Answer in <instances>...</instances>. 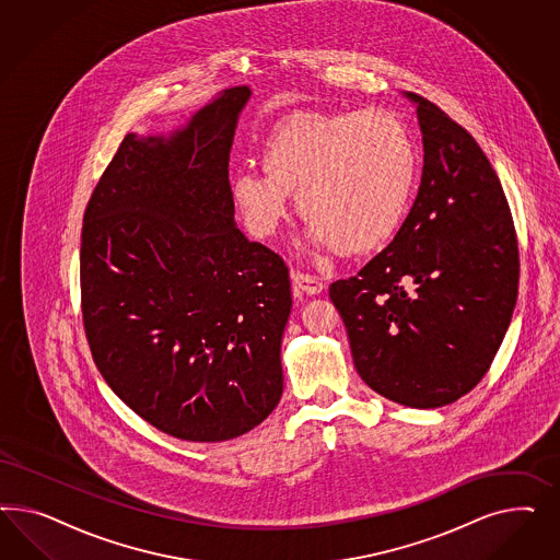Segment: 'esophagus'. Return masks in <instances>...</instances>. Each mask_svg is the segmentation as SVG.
Wrapping results in <instances>:
<instances>
[{
  "instance_id": "34e87169",
  "label": "esophagus",
  "mask_w": 560,
  "mask_h": 560,
  "mask_svg": "<svg viewBox=\"0 0 560 560\" xmlns=\"http://www.w3.org/2000/svg\"><path fill=\"white\" fill-rule=\"evenodd\" d=\"M291 281H293V288L307 295H316L324 289L323 279L320 277H314L310 272L293 271L291 272Z\"/></svg>"
}]
</instances>
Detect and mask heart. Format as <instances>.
Here are the masks:
<instances>
[{"instance_id": "b5f03b06", "label": "heart", "mask_w": 560, "mask_h": 560, "mask_svg": "<svg viewBox=\"0 0 560 560\" xmlns=\"http://www.w3.org/2000/svg\"><path fill=\"white\" fill-rule=\"evenodd\" d=\"M262 168L237 170L232 199L246 228L269 237L298 190L305 237L316 250L368 253L407 220L419 148L400 115L384 108L300 113L279 122L260 150Z\"/></svg>"}]
</instances>
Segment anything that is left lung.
I'll list each match as a JSON object with an SVG mask.
<instances>
[{
	"label": "left lung",
	"mask_w": 560,
	"mask_h": 560,
	"mask_svg": "<svg viewBox=\"0 0 560 560\" xmlns=\"http://www.w3.org/2000/svg\"><path fill=\"white\" fill-rule=\"evenodd\" d=\"M417 104L423 176L390 244L328 295L361 380L410 408L456 402L489 372L517 302L520 253L489 158L433 102Z\"/></svg>",
	"instance_id": "1"
}]
</instances>
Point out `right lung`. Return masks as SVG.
I'll list each match as a JSON object with an SVG mask.
<instances>
[{"mask_svg":"<svg viewBox=\"0 0 560 560\" xmlns=\"http://www.w3.org/2000/svg\"><path fill=\"white\" fill-rule=\"evenodd\" d=\"M248 85L174 136L127 133L84 213L85 339L120 400L172 438L255 429L283 392V258L236 228L228 178Z\"/></svg>","mask_w":560,"mask_h":560,"instance_id":"obj_1","label":"right lung"}]
</instances>
